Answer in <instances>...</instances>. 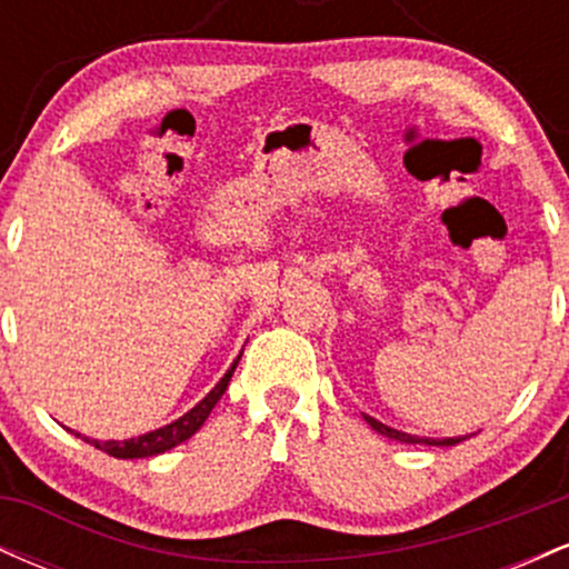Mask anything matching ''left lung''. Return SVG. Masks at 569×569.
<instances>
[{
    "label": "left lung",
    "instance_id": "obj_1",
    "mask_svg": "<svg viewBox=\"0 0 569 569\" xmlns=\"http://www.w3.org/2000/svg\"><path fill=\"white\" fill-rule=\"evenodd\" d=\"M363 420H367L369 426L377 430V433L388 436V439H396V441H401V443H428V447H455V443H460V441L468 439V436H455V439H422V436H411V433H403V430H396V428L385 426V422L375 420V417H369V415H363Z\"/></svg>",
    "mask_w": 569,
    "mask_h": 569
}]
</instances>
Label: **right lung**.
Segmentation results:
<instances>
[{"label": "right lung", "instance_id": "1", "mask_svg": "<svg viewBox=\"0 0 569 569\" xmlns=\"http://www.w3.org/2000/svg\"><path fill=\"white\" fill-rule=\"evenodd\" d=\"M240 356H243V352H240ZM240 356H238V361H240ZM238 361H234L232 367L227 369V375L221 377V380L217 382V388H213L211 393L202 398L200 403H194V407L189 409L187 415H181L179 420H173L171 426L149 430V433L136 436V439H126V441H96V439H88V436H82V433H74V430H71V433H74L77 439L93 443V447L101 449V452L120 457V460H136V457H152V455L168 452V449L179 447L181 441H187L189 436L198 433L202 422H206L208 415H211V409L217 407L219 398L224 396V390L232 380V371H234V367H238Z\"/></svg>", "mask_w": 569, "mask_h": 569}]
</instances>
